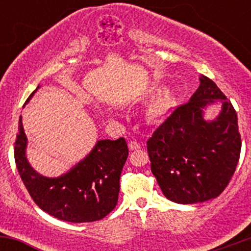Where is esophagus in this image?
Returning <instances> with one entry per match:
<instances>
[{"mask_svg":"<svg viewBox=\"0 0 251 251\" xmlns=\"http://www.w3.org/2000/svg\"><path fill=\"white\" fill-rule=\"evenodd\" d=\"M128 148H130L131 151H137V149L141 148V144L138 143L137 141H131L130 143H128Z\"/></svg>","mask_w":251,"mask_h":251,"instance_id":"1","label":"esophagus"}]
</instances>
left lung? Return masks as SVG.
I'll return each mask as SVG.
<instances>
[{"mask_svg": "<svg viewBox=\"0 0 251 251\" xmlns=\"http://www.w3.org/2000/svg\"><path fill=\"white\" fill-rule=\"evenodd\" d=\"M186 104L177 107L147 141L151 173L169 201L203 203L219 197L239 161L240 133L231 100L216 83L201 75ZM221 101L214 121L203 119L209 104Z\"/></svg>", "mask_w": 251, "mask_h": 251, "instance_id": "left-lung-1", "label": "left lung"}]
</instances>
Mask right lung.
<instances>
[{
	"label": "right lung",
	"instance_id": "obj_1",
	"mask_svg": "<svg viewBox=\"0 0 251 251\" xmlns=\"http://www.w3.org/2000/svg\"><path fill=\"white\" fill-rule=\"evenodd\" d=\"M14 144V159L22 181L32 201L50 216L73 224L93 222L107 216L116 206L120 175L128 156L127 143L123 137L98 141L86 158L59 177L42 176L29 164L22 116Z\"/></svg>",
	"mask_w": 251,
	"mask_h": 251
}]
</instances>
